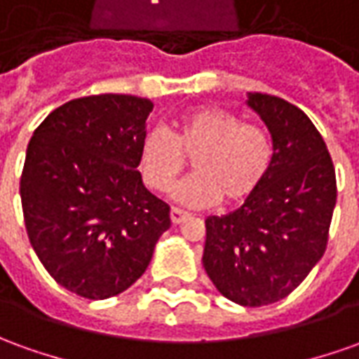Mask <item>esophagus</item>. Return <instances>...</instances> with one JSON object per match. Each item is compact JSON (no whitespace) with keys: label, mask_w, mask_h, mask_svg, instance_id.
Here are the masks:
<instances>
[{"label":"esophagus","mask_w":359,"mask_h":359,"mask_svg":"<svg viewBox=\"0 0 359 359\" xmlns=\"http://www.w3.org/2000/svg\"><path fill=\"white\" fill-rule=\"evenodd\" d=\"M187 217H189L187 212L180 211V209H175V207L172 209V211H170V219H172V222H174V224H180V222L185 221Z\"/></svg>","instance_id":"esophagus-1"}]
</instances>
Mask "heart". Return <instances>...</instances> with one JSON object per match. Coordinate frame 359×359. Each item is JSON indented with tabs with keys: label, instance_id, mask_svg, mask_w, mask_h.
<instances>
[{
	"label": "heart",
	"instance_id": "b5f03b06",
	"mask_svg": "<svg viewBox=\"0 0 359 359\" xmlns=\"http://www.w3.org/2000/svg\"><path fill=\"white\" fill-rule=\"evenodd\" d=\"M191 160L195 174L175 185L174 199L187 207L241 203L259 189L273 162L266 128L242 123L217 107H195L175 121L172 135L154 128L144 135L138 164L152 191H165Z\"/></svg>",
	"mask_w": 359,
	"mask_h": 359
}]
</instances>
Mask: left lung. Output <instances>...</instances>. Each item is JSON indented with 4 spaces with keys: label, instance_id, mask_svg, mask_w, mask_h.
Returning a JSON list of instances; mask_svg holds the SVG:
<instances>
[{
    "label": "left lung",
    "instance_id": "obj_1",
    "mask_svg": "<svg viewBox=\"0 0 359 359\" xmlns=\"http://www.w3.org/2000/svg\"><path fill=\"white\" fill-rule=\"evenodd\" d=\"M273 140L268 177L241 209L205 219L203 266L242 307L287 297L323 258L336 205V174L320 133L289 101L250 93Z\"/></svg>",
    "mask_w": 359,
    "mask_h": 359
}]
</instances>
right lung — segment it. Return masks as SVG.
Returning <instances> with one entry per match:
<instances>
[{
  "label": "right lung",
  "mask_w": 359,
  "mask_h": 359,
  "mask_svg": "<svg viewBox=\"0 0 359 359\" xmlns=\"http://www.w3.org/2000/svg\"><path fill=\"white\" fill-rule=\"evenodd\" d=\"M154 103L90 95L54 109L36 127L21 174V205L33 250L56 283L107 299L137 281L170 229V207L138 172Z\"/></svg>",
  "instance_id": "1"
}]
</instances>
